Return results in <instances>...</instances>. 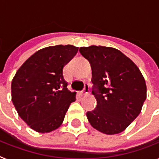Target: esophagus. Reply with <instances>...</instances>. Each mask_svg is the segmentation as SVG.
Returning <instances> with one entry per match:
<instances>
[{"label":"esophagus","mask_w":159,"mask_h":159,"mask_svg":"<svg viewBox=\"0 0 159 159\" xmlns=\"http://www.w3.org/2000/svg\"><path fill=\"white\" fill-rule=\"evenodd\" d=\"M89 92H90V86H89V84H86V86L84 87L83 91H82V95H87Z\"/></svg>","instance_id":"esophagus-1"}]
</instances>
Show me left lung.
<instances>
[{
    "instance_id": "8db88e82",
    "label": "left lung",
    "mask_w": 159,
    "mask_h": 159,
    "mask_svg": "<svg viewBox=\"0 0 159 159\" xmlns=\"http://www.w3.org/2000/svg\"><path fill=\"white\" fill-rule=\"evenodd\" d=\"M91 64L92 94L97 106L86 113L95 129L107 135L122 132L140 114L146 99V84L140 69L112 47H81Z\"/></svg>"
}]
</instances>
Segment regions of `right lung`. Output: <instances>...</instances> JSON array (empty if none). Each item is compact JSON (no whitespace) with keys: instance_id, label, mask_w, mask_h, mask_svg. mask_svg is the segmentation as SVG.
Here are the masks:
<instances>
[{"instance_id":"obj_1","label":"right lung","mask_w":159,"mask_h":159,"mask_svg":"<svg viewBox=\"0 0 159 159\" xmlns=\"http://www.w3.org/2000/svg\"><path fill=\"white\" fill-rule=\"evenodd\" d=\"M74 46H49L34 53L17 71L11 96L19 117L41 133L57 129L64 119L76 92L67 88L64 67L76 55Z\"/></svg>"}]
</instances>
